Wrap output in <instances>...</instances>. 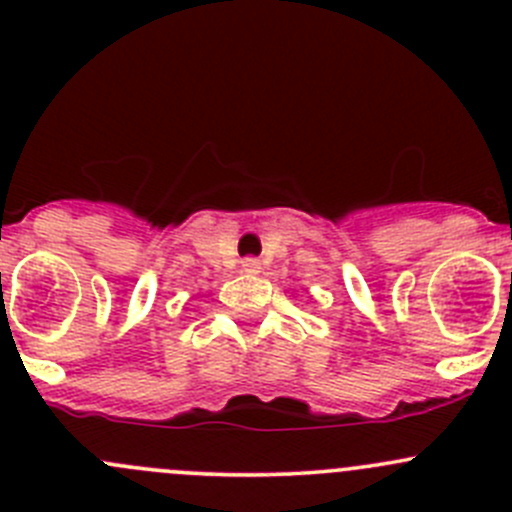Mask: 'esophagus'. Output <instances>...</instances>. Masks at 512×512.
Instances as JSON below:
<instances>
[{"label":"esophagus","instance_id":"obj_1","mask_svg":"<svg viewBox=\"0 0 512 512\" xmlns=\"http://www.w3.org/2000/svg\"><path fill=\"white\" fill-rule=\"evenodd\" d=\"M242 272L257 275V272H260V260H257V257H245V260H242Z\"/></svg>","mask_w":512,"mask_h":512}]
</instances>
